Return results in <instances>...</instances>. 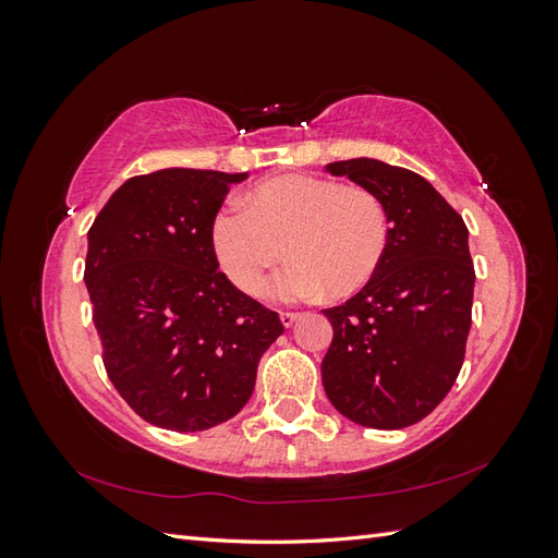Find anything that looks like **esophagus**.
Returning <instances> with one entry per match:
<instances>
[{"label": "esophagus", "mask_w": 558, "mask_h": 558, "mask_svg": "<svg viewBox=\"0 0 558 558\" xmlns=\"http://www.w3.org/2000/svg\"><path fill=\"white\" fill-rule=\"evenodd\" d=\"M279 318H281V324H283V328H291L295 320L300 318V314L298 312H281L279 314Z\"/></svg>", "instance_id": "esophagus-1"}]
</instances>
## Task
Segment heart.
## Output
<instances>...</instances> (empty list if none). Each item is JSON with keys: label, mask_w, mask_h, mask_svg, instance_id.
<instances>
[{"label": "heart", "mask_w": 558, "mask_h": 558, "mask_svg": "<svg viewBox=\"0 0 558 558\" xmlns=\"http://www.w3.org/2000/svg\"><path fill=\"white\" fill-rule=\"evenodd\" d=\"M211 248L226 277L256 295L283 253L293 263L267 286V295L295 302L328 293L349 298L377 275L391 223L384 202L361 185L286 174L230 199L211 221Z\"/></svg>", "instance_id": "obj_1"}]
</instances>
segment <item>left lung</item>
I'll list each match as a JSON object with an SVG mask.
<instances>
[{"instance_id": "1", "label": "left lung", "mask_w": 558, "mask_h": 558, "mask_svg": "<svg viewBox=\"0 0 558 558\" xmlns=\"http://www.w3.org/2000/svg\"><path fill=\"white\" fill-rule=\"evenodd\" d=\"M326 172L373 191L391 223L377 275L344 305L324 310L332 324L320 363L326 396L353 424L408 428L442 402L461 373L475 289L468 228L404 167L353 158Z\"/></svg>"}]
</instances>
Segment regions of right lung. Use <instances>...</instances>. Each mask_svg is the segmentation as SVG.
<instances>
[{
    "instance_id": "obj_1",
    "label": "right lung",
    "mask_w": 558,
    "mask_h": 558,
    "mask_svg": "<svg viewBox=\"0 0 558 558\" xmlns=\"http://www.w3.org/2000/svg\"><path fill=\"white\" fill-rule=\"evenodd\" d=\"M248 172L167 167L128 179L88 230L86 286L107 375L148 424L214 428L248 402L279 314L242 293L211 221Z\"/></svg>"
}]
</instances>
